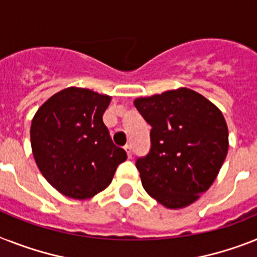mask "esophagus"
<instances>
[{"mask_svg":"<svg viewBox=\"0 0 257 257\" xmlns=\"http://www.w3.org/2000/svg\"><path fill=\"white\" fill-rule=\"evenodd\" d=\"M124 149H125V152H126V154H128L129 158H131V157H132V146L126 145Z\"/></svg>","mask_w":257,"mask_h":257,"instance_id":"obj_1","label":"esophagus"}]
</instances>
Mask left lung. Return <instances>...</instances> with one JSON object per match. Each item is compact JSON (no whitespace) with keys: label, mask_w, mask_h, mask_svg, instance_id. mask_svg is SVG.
<instances>
[{"label":"left lung","mask_w":257,"mask_h":257,"mask_svg":"<svg viewBox=\"0 0 257 257\" xmlns=\"http://www.w3.org/2000/svg\"><path fill=\"white\" fill-rule=\"evenodd\" d=\"M135 105L152 125L150 152L136 161L144 188L166 208L188 206L213 184L227 155L225 117L187 87L136 99Z\"/></svg>","instance_id":"8db88e82"}]
</instances>
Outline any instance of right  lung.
<instances>
[{"label":"right lung","instance_id":"obj_1","mask_svg":"<svg viewBox=\"0 0 257 257\" xmlns=\"http://www.w3.org/2000/svg\"><path fill=\"white\" fill-rule=\"evenodd\" d=\"M111 96L68 87L47 100L31 122L32 154L49 184L72 198H90L112 182L126 159L103 122Z\"/></svg>","mask_w":257,"mask_h":257}]
</instances>
